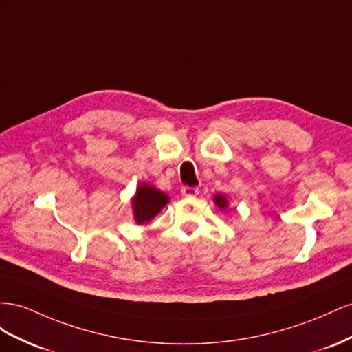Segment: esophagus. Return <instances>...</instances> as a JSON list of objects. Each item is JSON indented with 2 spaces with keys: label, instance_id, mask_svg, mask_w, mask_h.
<instances>
[{
  "label": "esophagus",
  "instance_id": "34e87169",
  "mask_svg": "<svg viewBox=\"0 0 352 352\" xmlns=\"http://www.w3.org/2000/svg\"><path fill=\"white\" fill-rule=\"evenodd\" d=\"M182 195L184 197H195L199 195V188L197 187H188V186H184L182 188Z\"/></svg>",
  "mask_w": 352,
  "mask_h": 352
}]
</instances>
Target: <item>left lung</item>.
<instances>
[{"label":"left lung","mask_w":352,"mask_h":352,"mask_svg":"<svg viewBox=\"0 0 352 352\" xmlns=\"http://www.w3.org/2000/svg\"><path fill=\"white\" fill-rule=\"evenodd\" d=\"M212 200H214V204H215L221 210H223V212H226V210L228 209V199H227V196H224L223 193L214 195Z\"/></svg>","instance_id":"obj_1"}]
</instances>
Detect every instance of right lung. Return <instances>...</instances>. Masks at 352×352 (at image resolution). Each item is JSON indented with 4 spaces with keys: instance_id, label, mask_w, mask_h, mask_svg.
Here are the masks:
<instances>
[{
    "instance_id": "add662e5",
    "label": "right lung",
    "mask_w": 352,
    "mask_h": 352,
    "mask_svg": "<svg viewBox=\"0 0 352 352\" xmlns=\"http://www.w3.org/2000/svg\"><path fill=\"white\" fill-rule=\"evenodd\" d=\"M166 204H169V196L166 193L160 192L148 183H142L137 187L135 195L131 197L134 221L138 226L148 224L166 206Z\"/></svg>"
}]
</instances>
